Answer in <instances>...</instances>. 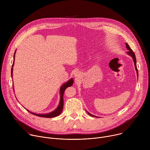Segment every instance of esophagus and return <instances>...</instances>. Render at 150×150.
I'll use <instances>...</instances> for the list:
<instances>
[{
  "label": "esophagus",
  "mask_w": 150,
  "mask_h": 150,
  "mask_svg": "<svg viewBox=\"0 0 150 150\" xmlns=\"http://www.w3.org/2000/svg\"><path fill=\"white\" fill-rule=\"evenodd\" d=\"M79 75V73L78 72H75V76H78Z\"/></svg>",
  "instance_id": "1"
}]
</instances>
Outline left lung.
<instances>
[{
  "mask_svg": "<svg viewBox=\"0 0 150 150\" xmlns=\"http://www.w3.org/2000/svg\"><path fill=\"white\" fill-rule=\"evenodd\" d=\"M126 48L127 49V50H129V52H127V53L129 54V55H130L131 56H132V58H133V60H134V64H135V69H136V70H137V76H138V69H137V61H136V57H135V53H134V52H133V50L131 49V47H129V46L128 45V44L127 43H126ZM88 115H90V116H94V115H91V114H90V113H88ZM96 117V116H95Z\"/></svg>",
  "mask_w": 150,
  "mask_h": 150,
  "instance_id": "obj_1",
  "label": "left lung"
}]
</instances>
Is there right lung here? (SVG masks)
<instances>
[{
  "mask_svg": "<svg viewBox=\"0 0 150 150\" xmlns=\"http://www.w3.org/2000/svg\"><path fill=\"white\" fill-rule=\"evenodd\" d=\"M15 53H14V56H13V58L15 59ZM13 63H14V60L13 62V65H12V67L13 66ZM12 71H13V68H11V75L12 76ZM74 82V81L72 79H71L70 80H69L68 82H67L65 83H64L62 86L60 87V103L59 104V106L57 107V108L53 112L47 113V114H35L34 113H31L30 111V113H31V114L37 116H40V117H47V118H52V117H54L56 116H59L61 112L63 110V94L64 92H65V90L69 87H71L72 85Z\"/></svg>",
  "mask_w": 150,
  "mask_h": 150,
  "instance_id": "obj_1",
  "label": "right lung"
}]
</instances>
